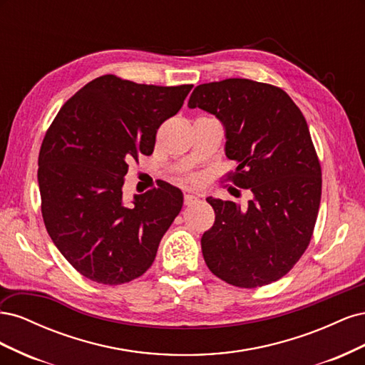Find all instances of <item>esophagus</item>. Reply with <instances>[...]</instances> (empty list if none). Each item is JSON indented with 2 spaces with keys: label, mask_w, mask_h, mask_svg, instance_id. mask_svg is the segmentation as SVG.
<instances>
[{
  "label": "esophagus",
  "mask_w": 365,
  "mask_h": 365,
  "mask_svg": "<svg viewBox=\"0 0 365 365\" xmlns=\"http://www.w3.org/2000/svg\"><path fill=\"white\" fill-rule=\"evenodd\" d=\"M196 202H200V200H197V197H196L195 195H190V193L184 195V205L190 207V205H195Z\"/></svg>",
  "instance_id": "34e87169"
}]
</instances>
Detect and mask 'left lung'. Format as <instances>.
<instances>
[{"instance_id": "left-lung-1", "label": "left lung", "mask_w": 365, "mask_h": 365, "mask_svg": "<svg viewBox=\"0 0 365 365\" xmlns=\"http://www.w3.org/2000/svg\"><path fill=\"white\" fill-rule=\"evenodd\" d=\"M189 108L222 121L225 153L237 168L227 181L252 200L207 197L215 224L202 235L208 269L237 288L277 282L309 247L322 200V165L306 118L282 88L250 79L196 86Z\"/></svg>"}]
</instances>
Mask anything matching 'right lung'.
<instances>
[{
	"label": "right lung",
	"mask_w": 365,
	"mask_h": 365,
	"mask_svg": "<svg viewBox=\"0 0 365 365\" xmlns=\"http://www.w3.org/2000/svg\"><path fill=\"white\" fill-rule=\"evenodd\" d=\"M192 88L105 74L68 98L47 129L38 160L42 219L83 277L123 284L155 260L182 193L161 182L126 205L121 187L129 163L150 155L158 128L180 111Z\"/></svg>",
	"instance_id": "add662e5"
}]
</instances>
